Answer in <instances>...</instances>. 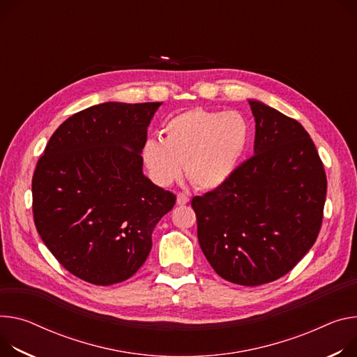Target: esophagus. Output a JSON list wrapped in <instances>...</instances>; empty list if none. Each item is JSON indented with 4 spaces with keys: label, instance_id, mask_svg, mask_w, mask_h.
<instances>
[{
    "label": "esophagus",
    "instance_id": "esophagus-1",
    "mask_svg": "<svg viewBox=\"0 0 357 357\" xmlns=\"http://www.w3.org/2000/svg\"><path fill=\"white\" fill-rule=\"evenodd\" d=\"M188 202H189V197L186 195V193L179 192L178 197H176V204H178V205H186Z\"/></svg>",
    "mask_w": 357,
    "mask_h": 357
}]
</instances>
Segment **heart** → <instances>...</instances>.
<instances>
[{"instance_id":"1","label":"heart","mask_w":357,"mask_h":357,"mask_svg":"<svg viewBox=\"0 0 357 357\" xmlns=\"http://www.w3.org/2000/svg\"><path fill=\"white\" fill-rule=\"evenodd\" d=\"M162 132L164 141L151 137L141 148L145 168L160 186L174 183L185 164L197 188H219L238 168L249 141L248 121L235 111L189 109L172 116Z\"/></svg>"}]
</instances>
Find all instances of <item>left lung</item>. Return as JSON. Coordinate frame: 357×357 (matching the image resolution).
Returning <instances> with one entry per match:
<instances>
[{
	"instance_id": "left-lung-1",
	"label": "left lung",
	"mask_w": 357,
	"mask_h": 357,
	"mask_svg": "<svg viewBox=\"0 0 357 357\" xmlns=\"http://www.w3.org/2000/svg\"><path fill=\"white\" fill-rule=\"evenodd\" d=\"M249 105L256 122L253 155L190 205L213 271L232 283L259 286L290 272L316 242L328 181L296 119L259 101Z\"/></svg>"
}]
</instances>
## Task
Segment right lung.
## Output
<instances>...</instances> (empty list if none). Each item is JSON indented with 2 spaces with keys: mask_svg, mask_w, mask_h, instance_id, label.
I'll return each instance as SVG.
<instances>
[{
  "mask_svg": "<svg viewBox=\"0 0 357 357\" xmlns=\"http://www.w3.org/2000/svg\"><path fill=\"white\" fill-rule=\"evenodd\" d=\"M162 102H105L62 122L32 176L36 228L74 276L108 286L131 278L176 197L142 172L141 148Z\"/></svg>",
  "mask_w": 357,
  "mask_h": 357,
  "instance_id": "add662e5",
  "label": "right lung"
}]
</instances>
